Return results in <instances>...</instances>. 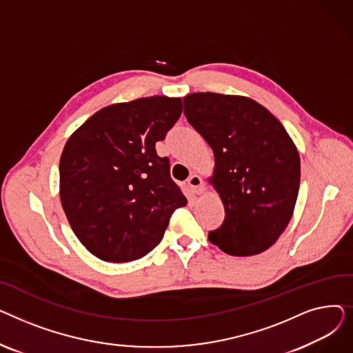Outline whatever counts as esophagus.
<instances>
[{"instance_id":"1","label":"esophagus","mask_w":353,"mask_h":353,"mask_svg":"<svg viewBox=\"0 0 353 353\" xmlns=\"http://www.w3.org/2000/svg\"><path fill=\"white\" fill-rule=\"evenodd\" d=\"M188 184L196 193H201L203 192V186H205V184H203V179L200 176H197V174H192L188 179Z\"/></svg>"}]
</instances>
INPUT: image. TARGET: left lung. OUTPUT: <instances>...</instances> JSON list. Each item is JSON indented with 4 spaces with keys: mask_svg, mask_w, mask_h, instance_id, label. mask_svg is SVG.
Masks as SVG:
<instances>
[{
    "mask_svg": "<svg viewBox=\"0 0 353 353\" xmlns=\"http://www.w3.org/2000/svg\"><path fill=\"white\" fill-rule=\"evenodd\" d=\"M184 116L214 153L210 179L225 205V220L209 240L232 256L269 249L292 219L301 159L282 123L242 96L193 92Z\"/></svg>",
    "mask_w": 353,
    "mask_h": 353,
    "instance_id": "1",
    "label": "left lung"
}]
</instances>
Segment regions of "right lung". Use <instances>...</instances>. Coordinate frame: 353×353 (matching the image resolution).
Returning a JSON list of instances; mask_svg holds the SVG:
<instances>
[{"label": "right lung", "instance_id": "add662e5", "mask_svg": "<svg viewBox=\"0 0 353 353\" xmlns=\"http://www.w3.org/2000/svg\"><path fill=\"white\" fill-rule=\"evenodd\" d=\"M181 114L165 96L111 104L72 133L60 159V199L80 242L101 261L132 262L163 239L186 197L156 143Z\"/></svg>", "mask_w": 353, "mask_h": 353}]
</instances>
